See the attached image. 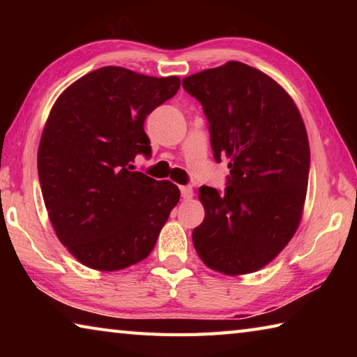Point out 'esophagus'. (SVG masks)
<instances>
[{"instance_id":"obj_1","label":"esophagus","mask_w":357,"mask_h":357,"mask_svg":"<svg viewBox=\"0 0 357 357\" xmlns=\"http://www.w3.org/2000/svg\"><path fill=\"white\" fill-rule=\"evenodd\" d=\"M181 195H183L184 200H190V198H193V189L190 185H181Z\"/></svg>"}]
</instances>
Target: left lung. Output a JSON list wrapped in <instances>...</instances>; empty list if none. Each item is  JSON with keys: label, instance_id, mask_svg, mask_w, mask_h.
<instances>
[{"label": "left lung", "instance_id": "obj_1", "mask_svg": "<svg viewBox=\"0 0 357 357\" xmlns=\"http://www.w3.org/2000/svg\"><path fill=\"white\" fill-rule=\"evenodd\" d=\"M183 86L202 102L215 160L227 157L231 168L225 193L198 190L204 220L193 229V247L217 273H255L285 249L304 213V121L274 78L239 61L185 77Z\"/></svg>", "mask_w": 357, "mask_h": 357}]
</instances>
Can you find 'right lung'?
Masks as SVG:
<instances>
[{"label":"right lung","instance_id":"1","mask_svg":"<svg viewBox=\"0 0 357 357\" xmlns=\"http://www.w3.org/2000/svg\"><path fill=\"white\" fill-rule=\"evenodd\" d=\"M179 86L176 75L105 66L53 104L38 151L42 197L58 239L88 268L140 263L178 204V185L132 172V162L151 153L144 119Z\"/></svg>","mask_w":357,"mask_h":357}]
</instances>
